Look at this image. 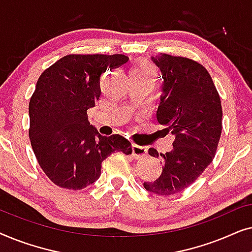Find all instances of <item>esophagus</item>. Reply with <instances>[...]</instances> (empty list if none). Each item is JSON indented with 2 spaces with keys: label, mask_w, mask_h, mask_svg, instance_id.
<instances>
[{
  "label": "esophagus",
  "mask_w": 252,
  "mask_h": 252,
  "mask_svg": "<svg viewBox=\"0 0 252 252\" xmlns=\"http://www.w3.org/2000/svg\"><path fill=\"white\" fill-rule=\"evenodd\" d=\"M147 148L146 147H141L137 146V144H133L132 146V154L134 158L139 159V158H142L147 155Z\"/></svg>",
  "instance_id": "esophagus-1"
}]
</instances>
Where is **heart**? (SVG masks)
Segmentation results:
<instances>
[{"label": "heart", "mask_w": 252, "mask_h": 252, "mask_svg": "<svg viewBox=\"0 0 252 252\" xmlns=\"http://www.w3.org/2000/svg\"><path fill=\"white\" fill-rule=\"evenodd\" d=\"M129 74L134 75H143V77H150L155 79L156 77V72H155V68L153 65L148 63V62H140L139 64H136L132 70H130Z\"/></svg>", "instance_id": "b5f03b06"}]
</instances>
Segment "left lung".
<instances>
[{
    "label": "left lung",
    "instance_id": "8db88e82",
    "mask_svg": "<svg viewBox=\"0 0 252 252\" xmlns=\"http://www.w3.org/2000/svg\"><path fill=\"white\" fill-rule=\"evenodd\" d=\"M161 72L163 95L157 120L173 134V149L160 154L163 171L157 180L144 182L154 194H178L194 184L211 163L222 128L219 93L202 64L187 57L159 54L151 58ZM149 155L158 157L156 149Z\"/></svg>",
    "mask_w": 252,
    "mask_h": 252
}]
</instances>
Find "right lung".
Masks as SVG:
<instances>
[{
  "label": "right lung",
  "mask_w": 252,
  "mask_h": 252,
  "mask_svg": "<svg viewBox=\"0 0 252 252\" xmlns=\"http://www.w3.org/2000/svg\"><path fill=\"white\" fill-rule=\"evenodd\" d=\"M127 61L122 54H71L40 75L30 99L29 135L40 167L58 187L84 189L99 178L112 153L132 154L128 140L101 135L87 115L101 95L102 74Z\"/></svg>",
  "instance_id": "1"
}]
</instances>
